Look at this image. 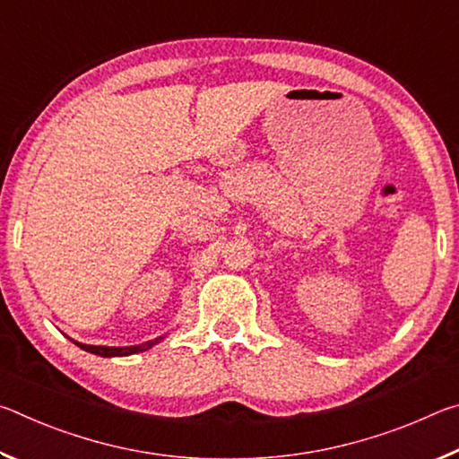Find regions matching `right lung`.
Here are the masks:
<instances>
[{
  "mask_svg": "<svg viewBox=\"0 0 459 459\" xmlns=\"http://www.w3.org/2000/svg\"><path fill=\"white\" fill-rule=\"evenodd\" d=\"M161 340H164V336H158L155 340H147V342H143V344H137V346H91V344H82V342H76V340H73V342L79 348H82V351H87L91 354L103 356V359H113V356H129V354L145 352V351H150L152 346L160 344Z\"/></svg>",
  "mask_w": 459,
  "mask_h": 459,
  "instance_id": "add662e5",
  "label": "right lung"
}]
</instances>
